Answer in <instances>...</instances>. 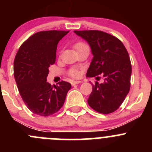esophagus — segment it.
Listing matches in <instances>:
<instances>
[{"label":"esophagus","instance_id":"34e87169","mask_svg":"<svg viewBox=\"0 0 152 152\" xmlns=\"http://www.w3.org/2000/svg\"><path fill=\"white\" fill-rule=\"evenodd\" d=\"M81 81H73V82H71V85L72 86H75L76 85H78V84L81 83Z\"/></svg>","mask_w":152,"mask_h":152}]
</instances>
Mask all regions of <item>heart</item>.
<instances>
[{
	"mask_svg": "<svg viewBox=\"0 0 152 152\" xmlns=\"http://www.w3.org/2000/svg\"><path fill=\"white\" fill-rule=\"evenodd\" d=\"M85 45V44L82 43V42H79V43H77L76 45H75V48L77 49L78 48H79V47L82 46V45ZM70 74L72 76H73V77H77V76H79V72H78L76 70H74V69H73V70H71L70 71Z\"/></svg>",
	"mask_w": 152,
	"mask_h": 152,
	"instance_id": "heart-1",
	"label": "heart"
}]
</instances>
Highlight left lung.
<instances>
[{"label":"left lung","mask_w":152,"mask_h":152,"mask_svg":"<svg viewBox=\"0 0 152 152\" xmlns=\"http://www.w3.org/2000/svg\"><path fill=\"white\" fill-rule=\"evenodd\" d=\"M74 33L87 41L93 55L87 76L102 74L104 77L103 83L96 82L93 85L87 103L100 113H113L129 92L132 65L128 52L121 41L102 31H74Z\"/></svg>","instance_id":"1"}]
</instances>
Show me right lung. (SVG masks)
I'll list each match as a JSON object with an SVG mask.
<instances>
[{
    "mask_svg": "<svg viewBox=\"0 0 152 152\" xmlns=\"http://www.w3.org/2000/svg\"><path fill=\"white\" fill-rule=\"evenodd\" d=\"M68 31H43L22 44L14 61V76L27 107L34 114L48 116L62 107L71 85L67 82L51 86L47 82L49 67L56 61L57 44Z\"/></svg>",
    "mask_w": 152,
    "mask_h": 152,
    "instance_id": "right-lung-1",
    "label": "right lung"
}]
</instances>
